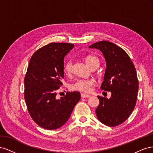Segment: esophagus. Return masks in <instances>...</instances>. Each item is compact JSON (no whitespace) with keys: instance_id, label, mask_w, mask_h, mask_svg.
Returning <instances> with one entry per match:
<instances>
[{"instance_id":"34e87169","label":"esophagus","mask_w":153,"mask_h":153,"mask_svg":"<svg viewBox=\"0 0 153 153\" xmlns=\"http://www.w3.org/2000/svg\"><path fill=\"white\" fill-rule=\"evenodd\" d=\"M81 96H82V98H89V97H90L91 96L89 95V94H81Z\"/></svg>"}]
</instances>
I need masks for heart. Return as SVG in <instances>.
I'll use <instances>...</instances> for the list:
<instances>
[{"label": "heart", "instance_id": "b5f03b06", "mask_svg": "<svg viewBox=\"0 0 153 153\" xmlns=\"http://www.w3.org/2000/svg\"><path fill=\"white\" fill-rule=\"evenodd\" d=\"M85 62L90 68L94 64H100L99 59L94 55H88L85 57ZM73 62L71 59L68 60L64 64L63 70L66 75H69L72 72ZM96 84V80L94 78L87 79H78L70 85V89L73 91H78L84 92H90L92 87Z\"/></svg>", "mask_w": 153, "mask_h": 153}]
</instances>
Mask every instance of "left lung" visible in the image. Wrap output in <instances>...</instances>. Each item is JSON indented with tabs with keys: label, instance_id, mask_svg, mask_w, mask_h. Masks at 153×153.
Masks as SVG:
<instances>
[{
	"label": "left lung",
	"instance_id": "8db88e82",
	"mask_svg": "<svg viewBox=\"0 0 153 153\" xmlns=\"http://www.w3.org/2000/svg\"><path fill=\"white\" fill-rule=\"evenodd\" d=\"M89 48L99 49L104 55L106 69L101 89L112 93L109 99L98 96L97 117L106 126H118L130 116L136 105L138 80L135 66L127 53L113 43L101 41Z\"/></svg>",
	"mask_w": 153,
	"mask_h": 153
}]
</instances>
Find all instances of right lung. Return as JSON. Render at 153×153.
<instances>
[{
  "instance_id": "right-lung-1",
  "label": "right lung",
  "mask_w": 153,
  "mask_h": 153,
  "mask_svg": "<svg viewBox=\"0 0 153 153\" xmlns=\"http://www.w3.org/2000/svg\"><path fill=\"white\" fill-rule=\"evenodd\" d=\"M73 47L71 43H51L40 48L31 57L24 78L27 110L38 126L49 130L65 124L80 100L78 91L56 98L63 85L64 58Z\"/></svg>"
}]
</instances>
